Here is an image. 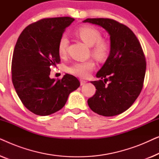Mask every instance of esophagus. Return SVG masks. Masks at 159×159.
<instances>
[{"label":"esophagus","instance_id":"1","mask_svg":"<svg viewBox=\"0 0 159 159\" xmlns=\"http://www.w3.org/2000/svg\"><path fill=\"white\" fill-rule=\"evenodd\" d=\"M86 81H84V80H80V84H81V85L82 86V85H84V84H86Z\"/></svg>","mask_w":159,"mask_h":159}]
</instances>
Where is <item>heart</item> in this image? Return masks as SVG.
Listing matches in <instances>:
<instances>
[{
    "label": "heart",
    "instance_id": "1",
    "mask_svg": "<svg viewBox=\"0 0 159 159\" xmlns=\"http://www.w3.org/2000/svg\"><path fill=\"white\" fill-rule=\"evenodd\" d=\"M76 33L83 42L92 47V53L95 57L103 59L107 56L109 45L102 39L101 32L97 28L89 25L82 26L77 30ZM69 42V38L66 34L61 36L58 43V52L61 56H64L66 54ZM95 66L94 61L92 59L77 61L69 67L68 71L80 78H87L95 69Z\"/></svg>",
    "mask_w": 159,
    "mask_h": 159
}]
</instances>
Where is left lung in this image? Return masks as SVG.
Listing matches in <instances>:
<instances>
[{"mask_svg":"<svg viewBox=\"0 0 159 159\" xmlns=\"http://www.w3.org/2000/svg\"><path fill=\"white\" fill-rule=\"evenodd\" d=\"M83 22L104 28L111 41L109 56L96 74L101 80L90 82L97 90L88 100L89 107L101 116L120 114L133 104L143 89L146 61L142 47L129 27L114 19H87Z\"/></svg>","mask_w":159,"mask_h":159,"instance_id":"8db88e82","label":"left lung"}]
</instances>
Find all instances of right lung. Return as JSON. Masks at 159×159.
<instances>
[{
    "label": "right lung",
    "instance_id": "1",
    "mask_svg": "<svg viewBox=\"0 0 159 159\" xmlns=\"http://www.w3.org/2000/svg\"><path fill=\"white\" fill-rule=\"evenodd\" d=\"M75 19L45 18L28 25L15 45L12 82L24 106L39 116H48L64 107L80 81L66 74L61 80L50 78L51 68L60 63L58 40Z\"/></svg>",
    "mask_w": 159,
    "mask_h": 159
}]
</instances>
